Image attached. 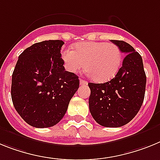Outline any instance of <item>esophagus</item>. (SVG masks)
<instances>
[{
    "instance_id": "1",
    "label": "esophagus",
    "mask_w": 160,
    "mask_h": 160,
    "mask_svg": "<svg viewBox=\"0 0 160 160\" xmlns=\"http://www.w3.org/2000/svg\"><path fill=\"white\" fill-rule=\"evenodd\" d=\"M87 84H88V82L85 81V80H83V79H81V78L80 79V85H86Z\"/></svg>"
}]
</instances>
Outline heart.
Here are the masks:
<instances>
[{
  "mask_svg": "<svg viewBox=\"0 0 160 160\" xmlns=\"http://www.w3.org/2000/svg\"><path fill=\"white\" fill-rule=\"evenodd\" d=\"M64 66L70 72L84 68L92 80L105 82L113 78L122 64V51L116 44L105 42H84L76 43L74 50L62 51Z\"/></svg>",
  "mask_w": 160,
  "mask_h": 160,
  "instance_id": "1",
  "label": "heart"
}]
</instances>
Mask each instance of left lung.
<instances>
[{
	"mask_svg": "<svg viewBox=\"0 0 160 160\" xmlns=\"http://www.w3.org/2000/svg\"><path fill=\"white\" fill-rule=\"evenodd\" d=\"M126 55L114 78L103 84L88 83V104L94 120L105 127H120L138 113L144 100L146 77L142 59L124 41L111 40Z\"/></svg>",
	"mask_w": 160,
	"mask_h": 160,
	"instance_id": "1",
	"label": "left lung"
}]
</instances>
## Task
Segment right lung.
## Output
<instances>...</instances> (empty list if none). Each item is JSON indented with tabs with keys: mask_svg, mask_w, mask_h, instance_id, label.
<instances>
[{
	"mask_svg": "<svg viewBox=\"0 0 160 160\" xmlns=\"http://www.w3.org/2000/svg\"><path fill=\"white\" fill-rule=\"evenodd\" d=\"M62 40L33 44L18 57L12 75L13 106L30 126L46 128L63 118L78 90V76L65 71Z\"/></svg>",
	"mask_w": 160,
	"mask_h": 160,
	"instance_id": "add662e5",
	"label": "right lung"
}]
</instances>
